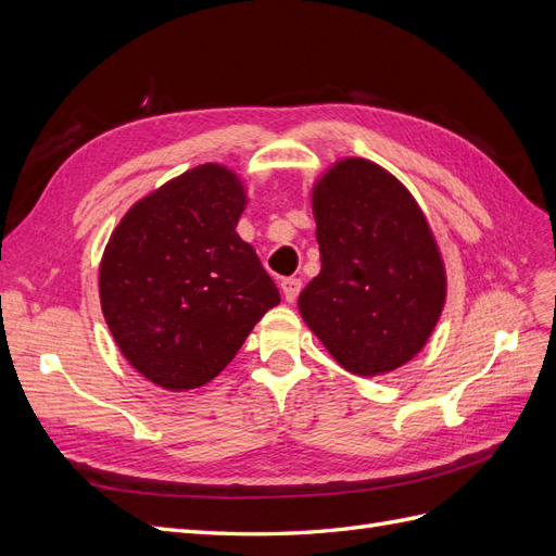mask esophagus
<instances>
[{
	"instance_id": "obj_1",
	"label": "esophagus",
	"mask_w": 556,
	"mask_h": 556,
	"mask_svg": "<svg viewBox=\"0 0 556 556\" xmlns=\"http://www.w3.org/2000/svg\"><path fill=\"white\" fill-rule=\"evenodd\" d=\"M280 288H282L285 301H288V304H294L299 292H301V280H299V278H285V280L280 282Z\"/></svg>"
}]
</instances>
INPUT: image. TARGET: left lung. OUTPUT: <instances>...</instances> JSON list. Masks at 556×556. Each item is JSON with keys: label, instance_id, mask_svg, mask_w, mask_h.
Listing matches in <instances>:
<instances>
[{"label": "left lung", "instance_id": "obj_1", "mask_svg": "<svg viewBox=\"0 0 556 556\" xmlns=\"http://www.w3.org/2000/svg\"><path fill=\"white\" fill-rule=\"evenodd\" d=\"M319 271L299 313L345 371L374 378L417 357L439 325L447 274L422 206L364 157L329 164L311 188Z\"/></svg>", "mask_w": 556, "mask_h": 556}]
</instances>
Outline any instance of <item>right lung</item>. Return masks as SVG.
Wrapping results in <instances>:
<instances>
[{
	"mask_svg": "<svg viewBox=\"0 0 556 556\" xmlns=\"http://www.w3.org/2000/svg\"><path fill=\"white\" fill-rule=\"evenodd\" d=\"M241 176L206 162L141 197L99 262V299L115 345L162 390L211 382L252 327L280 304L276 282L237 225Z\"/></svg>",
	"mask_w": 556,
	"mask_h": 556,
	"instance_id": "add662e5",
	"label": "right lung"
}]
</instances>
